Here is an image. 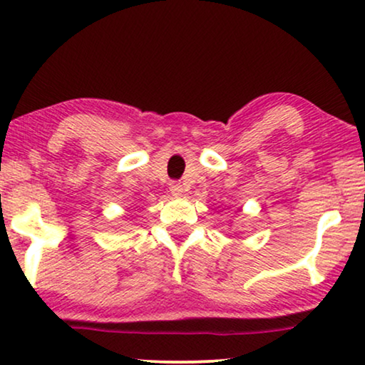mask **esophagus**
Segmentation results:
<instances>
[{
  "label": "esophagus",
  "mask_w": 365,
  "mask_h": 365,
  "mask_svg": "<svg viewBox=\"0 0 365 365\" xmlns=\"http://www.w3.org/2000/svg\"><path fill=\"white\" fill-rule=\"evenodd\" d=\"M169 191H171L173 196H181L182 194V184L178 181H171L169 182Z\"/></svg>",
  "instance_id": "34e87169"
}]
</instances>
